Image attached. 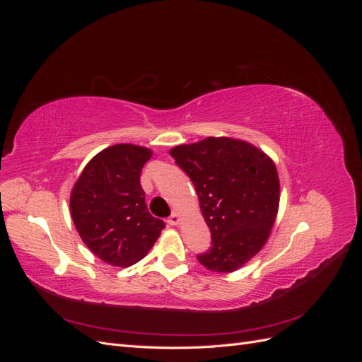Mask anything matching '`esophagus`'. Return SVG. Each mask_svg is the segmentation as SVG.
Segmentation results:
<instances>
[{
    "label": "esophagus",
    "mask_w": 362,
    "mask_h": 362,
    "mask_svg": "<svg viewBox=\"0 0 362 362\" xmlns=\"http://www.w3.org/2000/svg\"><path fill=\"white\" fill-rule=\"evenodd\" d=\"M168 223H169V225H172V226L178 225V223H180V214H178L177 211H173V213L168 217Z\"/></svg>",
    "instance_id": "1"
}]
</instances>
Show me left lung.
Returning <instances> with one entry per match:
<instances>
[{"instance_id": "1", "label": "left lung", "mask_w": 362, "mask_h": 362, "mask_svg": "<svg viewBox=\"0 0 362 362\" xmlns=\"http://www.w3.org/2000/svg\"><path fill=\"white\" fill-rule=\"evenodd\" d=\"M189 175L211 246L198 261L218 273L234 272L261 250L275 223L279 180L273 161L247 141L208 137L170 151Z\"/></svg>"}]
</instances>
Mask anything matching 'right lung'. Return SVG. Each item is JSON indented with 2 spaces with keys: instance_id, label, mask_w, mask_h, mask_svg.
I'll return each mask as SVG.
<instances>
[{
  "instance_id": "1",
  "label": "right lung",
  "mask_w": 362,
  "mask_h": 362,
  "mask_svg": "<svg viewBox=\"0 0 362 362\" xmlns=\"http://www.w3.org/2000/svg\"><path fill=\"white\" fill-rule=\"evenodd\" d=\"M151 154L136 145L107 148L89 161L72 189L76 231L98 258L112 266L140 261L166 226L149 214L140 185L141 168Z\"/></svg>"
}]
</instances>
